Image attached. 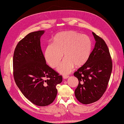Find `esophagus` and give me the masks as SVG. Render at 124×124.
<instances>
[{"label":"esophagus","instance_id":"34e87169","mask_svg":"<svg viewBox=\"0 0 124 124\" xmlns=\"http://www.w3.org/2000/svg\"><path fill=\"white\" fill-rule=\"evenodd\" d=\"M69 75H63V78H64V79H66V78H69Z\"/></svg>","mask_w":124,"mask_h":124}]
</instances>
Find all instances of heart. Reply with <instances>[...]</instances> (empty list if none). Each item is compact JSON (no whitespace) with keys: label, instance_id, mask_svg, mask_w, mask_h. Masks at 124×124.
I'll list each match as a JSON object with an SVG mask.
<instances>
[{"label":"heart","instance_id":"heart-1","mask_svg":"<svg viewBox=\"0 0 124 124\" xmlns=\"http://www.w3.org/2000/svg\"><path fill=\"white\" fill-rule=\"evenodd\" d=\"M92 43L90 37L74 31L62 32L55 35L52 44L45 50L46 61L52 68L56 67L63 57L65 59L58 70L63 74L69 73L74 67L86 62L90 55Z\"/></svg>","mask_w":124,"mask_h":124}]
</instances>
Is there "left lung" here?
Masks as SVG:
<instances>
[{
	"label": "left lung",
	"instance_id": "obj_1",
	"mask_svg": "<svg viewBox=\"0 0 124 124\" xmlns=\"http://www.w3.org/2000/svg\"><path fill=\"white\" fill-rule=\"evenodd\" d=\"M96 41L87 61L74 73L78 85L75 95L79 102L89 104L99 100L105 92L112 70V61L105 41L92 32Z\"/></svg>",
	"mask_w": 124,
	"mask_h": 124
}]
</instances>
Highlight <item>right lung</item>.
Masks as SVG:
<instances>
[{"label": "right lung", "instance_id": "right-lung-1", "mask_svg": "<svg viewBox=\"0 0 124 124\" xmlns=\"http://www.w3.org/2000/svg\"><path fill=\"white\" fill-rule=\"evenodd\" d=\"M44 31L28 34L17 45L13 55V76L23 95L34 104L46 106L56 98L62 75L46 63L40 46Z\"/></svg>", "mask_w": 124, "mask_h": 124}]
</instances>
